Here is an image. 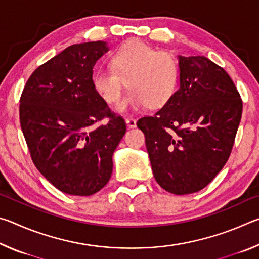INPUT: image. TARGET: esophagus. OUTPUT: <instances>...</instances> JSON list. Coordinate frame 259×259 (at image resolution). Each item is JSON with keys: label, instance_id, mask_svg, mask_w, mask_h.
Returning a JSON list of instances; mask_svg holds the SVG:
<instances>
[{"label": "esophagus", "instance_id": "esophagus-1", "mask_svg": "<svg viewBox=\"0 0 259 259\" xmlns=\"http://www.w3.org/2000/svg\"><path fill=\"white\" fill-rule=\"evenodd\" d=\"M125 123L129 129H133L136 125H137V121H136L135 119H131V117H128V119H125Z\"/></svg>", "mask_w": 259, "mask_h": 259}]
</instances>
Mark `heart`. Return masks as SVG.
<instances>
[{"instance_id":"b5f03b06","label":"heart","mask_w":259,"mask_h":259,"mask_svg":"<svg viewBox=\"0 0 259 259\" xmlns=\"http://www.w3.org/2000/svg\"><path fill=\"white\" fill-rule=\"evenodd\" d=\"M111 67H99L94 73L93 85L99 97L112 105L120 100L126 81L130 91L116 108L120 113L138 111L148 105L153 108L163 106L176 90V58L142 41H131L117 49L111 57Z\"/></svg>"}]
</instances>
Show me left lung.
Listing matches in <instances>:
<instances>
[{
	"instance_id": "1",
	"label": "left lung",
	"mask_w": 259,
	"mask_h": 259,
	"mask_svg": "<svg viewBox=\"0 0 259 259\" xmlns=\"http://www.w3.org/2000/svg\"><path fill=\"white\" fill-rule=\"evenodd\" d=\"M177 58L178 90L137 126L157 184L184 195L207 186L229 160L242 100L229 74L207 57Z\"/></svg>"
}]
</instances>
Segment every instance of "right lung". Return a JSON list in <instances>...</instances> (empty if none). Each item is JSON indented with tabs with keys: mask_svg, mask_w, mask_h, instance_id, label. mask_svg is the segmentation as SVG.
I'll return each instance as SVG.
<instances>
[{
	"mask_svg": "<svg viewBox=\"0 0 259 259\" xmlns=\"http://www.w3.org/2000/svg\"><path fill=\"white\" fill-rule=\"evenodd\" d=\"M108 50L104 41L66 48L35 69L21 94L20 125L34 164L69 195L89 196L106 185L125 134L124 120L93 85L95 65Z\"/></svg>",
	"mask_w": 259,
	"mask_h": 259,
	"instance_id": "1",
	"label": "right lung"
}]
</instances>
